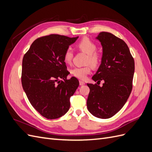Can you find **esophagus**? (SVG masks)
I'll list each match as a JSON object with an SVG mask.
<instances>
[{
  "label": "esophagus",
  "mask_w": 152,
  "mask_h": 152,
  "mask_svg": "<svg viewBox=\"0 0 152 152\" xmlns=\"http://www.w3.org/2000/svg\"><path fill=\"white\" fill-rule=\"evenodd\" d=\"M86 83H85V82H84V81H82V80H80L79 81V84H80V86H83V85H84Z\"/></svg>",
  "instance_id": "obj_1"
}]
</instances>
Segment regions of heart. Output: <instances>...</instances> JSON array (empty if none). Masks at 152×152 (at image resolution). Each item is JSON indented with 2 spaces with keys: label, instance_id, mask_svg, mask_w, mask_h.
<instances>
[{
  "label": "heart",
  "instance_id": "b5f03b06",
  "mask_svg": "<svg viewBox=\"0 0 152 152\" xmlns=\"http://www.w3.org/2000/svg\"><path fill=\"white\" fill-rule=\"evenodd\" d=\"M77 47L87 54V63H91L94 66L98 65L99 61V57L98 54L95 53L96 51V49H97V46L93 41H91L87 38H84L78 43ZM73 56V54L72 49L70 48H67L63 55L64 61L66 64L71 63ZM91 68L89 65L83 67L76 66L71 69L70 73L73 77L77 78V79L85 80L87 75L91 73Z\"/></svg>",
  "mask_w": 152,
  "mask_h": 152
}]
</instances>
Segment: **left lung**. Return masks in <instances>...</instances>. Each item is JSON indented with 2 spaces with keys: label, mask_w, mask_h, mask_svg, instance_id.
I'll return each mask as SVG.
<instances>
[{
  "label": "left lung",
  "mask_w": 152,
  "mask_h": 152,
  "mask_svg": "<svg viewBox=\"0 0 152 152\" xmlns=\"http://www.w3.org/2000/svg\"><path fill=\"white\" fill-rule=\"evenodd\" d=\"M96 39L103 48L102 63L92 77L102 87L87 84L90 92L87 100L89 112L96 117L109 118L124 107L132 89L134 61L127 45L111 33L102 31Z\"/></svg>",
  "instance_id": "obj_1"
}]
</instances>
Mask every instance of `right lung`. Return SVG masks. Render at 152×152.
I'll list each match as a JSON object with an SVG mask.
<instances>
[{
  "mask_svg": "<svg viewBox=\"0 0 152 152\" xmlns=\"http://www.w3.org/2000/svg\"><path fill=\"white\" fill-rule=\"evenodd\" d=\"M78 38L57 34L42 37L31 44L23 58V88L31 104L45 118H59L70 108V98L79 82L74 77L66 79L70 73L63 55Z\"/></svg>",
  "mask_w": 152,
  "mask_h": 152,
  "instance_id": "obj_1",
  "label": "right lung"
}]
</instances>
